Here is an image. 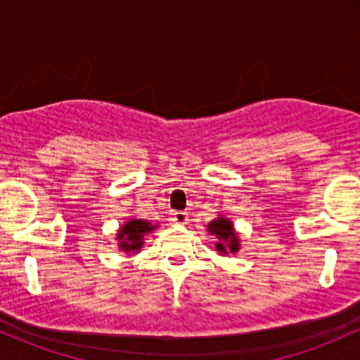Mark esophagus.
Wrapping results in <instances>:
<instances>
[{
  "instance_id": "obj_1",
  "label": "esophagus",
  "mask_w": 360,
  "mask_h": 360,
  "mask_svg": "<svg viewBox=\"0 0 360 360\" xmlns=\"http://www.w3.org/2000/svg\"><path fill=\"white\" fill-rule=\"evenodd\" d=\"M172 221L177 223V225H186L189 221V214L186 212H174L172 213Z\"/></svg>"
}]
</instances>
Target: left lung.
<instances>
[{
    "label": "left lung",
    "instance_id": "8db88e82",
    "mask_svg": "<svg viewBox=\"0 0 360 360\" xmlns=\"http://www.w3.org/2000/svg\"><path fill=\"white\" fill-rule=\"evenodd\" d=\"M210 235H213L217 238L214 242V247L220 254H235V252L240 250V235L235 230L233 221L230 218L223 217V214H218L214 220H212L206 225Z\"/></svg>",
    "mask_w": 360,
    "mask_h": 360
}]
</instances>
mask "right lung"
Returning <instances> with one entry per match:
<instances>
[{
    "label": "right lung",
    "mask_w": 360,
    "mask_h": 360,
    "mask_svg": "<svg viewBox=\"0 0 360 360\" xmlns=\"http://www.w3.org/2000/svg\"><path fill=\"white\" fill-rule=\"evenodd\" d=\"M155 229L157 225H152L150 221L130 218L120 226L115 240L118 242V249L125 254H137L146 243V235L152 233V230Z\"/></svg>",
    "instance_id": "right-lung-1"
}]
</instances>
